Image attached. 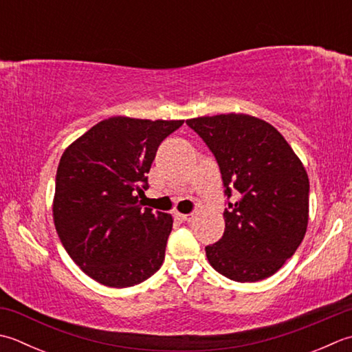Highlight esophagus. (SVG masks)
<instances>
[{"mask_svg":"<svg viewBox=\"0 0 352 352\" xmlns=\"http://www.w3.org/2000/svg\"><path fill=\"white\" fill-rule=\"evenodd\" d=\"M175 218L180 219L183 223H190L194 219V215L192 213H175Z\"/></svg>","mask_w":352,"mask_h":352,"instance_id":"34e87169","label":"esophagus"}]
</instances>
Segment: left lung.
<instances>
[{
    "instance_id": "obj_1",
    "label": "left lung",
    "mask_w": 352,
    "mask_h": 352,
    "mask_svg": "<svg viewBox=\"0 0 352 352\" xmlns=\"http://www.w3.org/2000/svg\"><path fill=\"white\" fill-rule=\"evenodd\" d=\"M221 170L226 229L206 247L210 265L236 282L263 280L298 250L308 224L309 182L304 164L270 123L249 114L197 117Z\"/></svg>"
}]
</instances>
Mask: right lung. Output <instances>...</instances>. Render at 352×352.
I'll return each instance as SVG.
<instances>
[{"instance_id": "1", "label": "right lung", "mask_w": 352, "mask_h": 352, "mask_svg": "<svg viewBox=\"0 0 352 352\" xmlns=\"http://www.w3.org/2000/svg\"><path fill=\"white\" fill-rule=\"evenodd\" d=\"M183 122L109 117L62 154L54 226L70 258L99 284L133 287L162 267L172 217L139 198L158 146Z\"/></svg>"}]
</instances>
